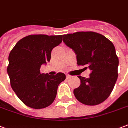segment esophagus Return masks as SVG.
Wrapping results in <instances>:
<instances>
[{
    "mask_svg": "<svg viewBox=\"0 0 128 128\" xmlns=\"http://www.w3.org/2000/svg\"><path fill=\"white\" fill-rule=\"evenodd\" d=\"M70 77H71V76H70V75H66V78H67V79H69Z\"/></svg>",
    "mask_w": 128,
    "mask_h": 128,
    "instance_id": "esophagus-1",
    "label": "esophagus"
}]
</instances>
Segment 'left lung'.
Segmentation results:
<instances>
[{
  "label": "left lung",
  "instance_id": "8db88e82",
  "mask_svg": "<svg viewBox=\"0 0 128 128\" xmlns=\"http://www.w3.org/2000/svg\"><path fill=\"white\" fill-rule=\"evenodd\" d=\"M63 40L77 54L78 65L92 71L88 78L78 76L81 84L74 91L76 98L86 105L102 103L110 96L118 78L119 58L113 44L93 32L63 35Z\"/></svg>",
  "mask_w": 128,
  "mask_h": 128
}]
</instances>
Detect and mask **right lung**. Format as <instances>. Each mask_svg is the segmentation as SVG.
<instances>
[{
    "label": "right lung",
    "instance_id": "right-lung-1",
    "mask_svg": "<svg viewBox=\"0 0 128 128\" xmlns=\"http://www.w3.org/2000/svg\"><path fill=\"white\" fill-rule=\"evenodd\" d=\"M62 42V36L30 35L17 42L8 56L7 73L10 86L26 106L46 108L55 99L58 85L66 78L40 73L42 64L51 58V52Z\"/></svg>",
    "mask_w": 128,
    "mask_h": 128
}]
</instances>
